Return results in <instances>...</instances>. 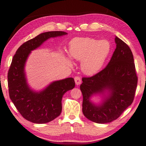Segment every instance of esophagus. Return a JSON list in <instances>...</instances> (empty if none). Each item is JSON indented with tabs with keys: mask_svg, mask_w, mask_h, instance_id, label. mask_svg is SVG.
<instances>
[{
	"mask_svg": "<svg viewBox=\"0 0 146 146\" xmlns=\"http://www.w3.org/2000/svg\"><path fill=\"white\" fill-rule=\"evenodd\" d=\"M74 80H75V82H76V84L77 86L79 85V84H81V79L79 77L77 76V77H75V78H74Z\"/></svg>",
	"mask_w": 146,
	"mask_h": 146,
	"instance_id": "esophagus-1",
	"label": "esophagus"
}]
</instances>
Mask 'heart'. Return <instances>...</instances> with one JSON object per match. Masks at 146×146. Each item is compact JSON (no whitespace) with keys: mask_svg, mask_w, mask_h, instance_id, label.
Listing matches in <instances>:
<instances>
[{"mask_svg":"<svg viewBox=\"0 0 146 146\" xmlns=\"http://www.w3.org/2000/svg\"><path fill=\"white\" fill-rule=\"evenodd\" d=\"M111 51V46L106 40L91 37H77L70 41L69 55L74 59L81 60L80 67L84 73L92 75L102 67ZM71 62L70 58H67Z\"/></svg>","mask_w":146,"mask_h":146,"instance_id":"heart-1","label":"heart"}]
</instances>
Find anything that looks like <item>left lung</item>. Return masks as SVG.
I'll list each match as a JSON object with an SVG mask.
<instances>
[{
	"label": "left lung",
	"mask_w": 146,
	"mask_h": 146,
	"mask_svg": "<svg viewBox=\"0 0 146 146\" xmlns=\"http://www.w3.org/2000/svg\"><path fill=\"white\" fill-rule=\"evenodd\" d=\"M116 48L104 69L90 77H83L82 112L90 121L99 124L117 119L133 102L137 84L134 57L130 48L115 36ZM102 95L96 105L92 97Z\"/></svg>",
	"instance_id": "1"
}]
</instances>
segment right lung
<instances>
[{"label": "right lung", "mask_w": 146, "mask_h": 146, "mask_svg": "<svg viewBox=\"0 0 146 146\" xmlns=\"http://www.w3.org/2000/svg\"><path fill=\"white\" fill-rule=\"evenodd\" d=\"M67 33L50 31L42 33L19 47L13 57L8 72L9 96L18 111L27 121L35 124L50 122L62 111V99L68 90L75 87L72 77L51 82L40 91L32 90L27 82L25 66L31 51L51 37Z\"/></svg>", "instance_id": "right-lung-1"}]
</instances>
